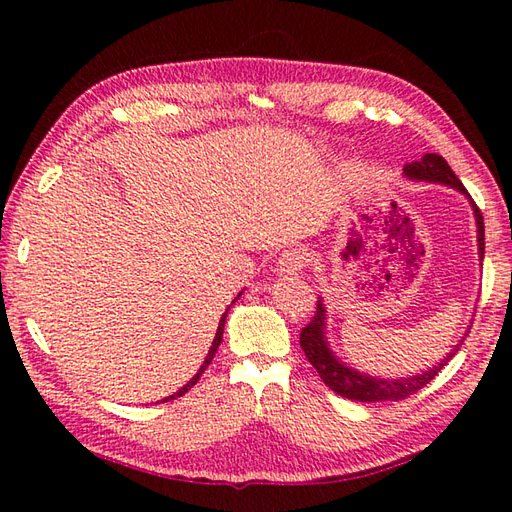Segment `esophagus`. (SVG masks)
<instances>
[{
	"mask_svg": "<svg viewBox=\"0 0 512 512\" xmlns=\"http://www.w3.org/2000/svg\"><path fill=\"white\" fill-rule=\"evenodd\" d=\"M310 264V253L303 246H290L279 257V273L297 275Z\"/></svg>",
	"mask_w": 512,
	"mask_h": 512,
	"instance_id": "obj_1",
	"label": "esophagus"
}]
</instances>
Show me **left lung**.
Listing matches in <instances>:
<instances>
[{
    "instance_id": "8db88e82",
    "label": "left lung",
    "mask_w": 512,
    "mask_h": 512,
    "mask_svg": "<svg viewBox=\"0 0 512 512\" xmlns=\"http://www.w3.org/2000/svg\"><path fill=\"white\" fill-rule=\"evenodd\" d=\"M405 176L413 178V180L449 184V187L469 195V191L464 189V184L460 182V178L455 176L453 169L449 167V162L438 154H424L418 162L405 165ZM469 200L473 204L475 220H477V242H480V257L484 259V217H482V211L477 209V204L473 202L471 195H469ZM323 328H325V308H323L321 301H317V312H314L312 321L301 330V336H299V343L303 347V352H306L310 365L317 369L325 385H328L332 391H336L339 396L350 398V400H358V402L405 400L407 396L416 394V391H420L422 387H427L431 380L438 376L440 369L451 361L455 352H458L460 345H462V343L455 345L453 350L449 352V356L444 358L442 363H438L436 367H431L429 372H422V374L411 376V378L385 380V378L365 376L361 372H356V369H350V367H345L343 363L336 361L334 354L330 352L328 343H325Z\"/></svg>"
}]
</instances>
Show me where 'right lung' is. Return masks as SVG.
<instances>
[{
    "label": "right lung",
    "mask_w": 512,
    "mask_h": 512,
    "mask_svg": "<svg viewBox=\"0 0 512 512\" xmlns=\"http://www.w3.org/2000/svg\"><path fill=\"white\" fill-rule=\"evenodd\" d=\"M228 312V310H226ZM226 312L222 314V319H220V328H217V334H215V339H213V345H211V350H209V354H206V358H204V363H202V367L198 369V374H195L191 380H189V383L187 385H184L182 389H178L176 391V394H173V396H167L165 400H176L178 396H184V394H187V391L195 385V383H198V380H200V376L204 374V369L206 367H209L211 365V361H213V356H215V352H217V347H220V343H222V334H224V321H226Z\"/></svg>",
    "instance_id": "right-lung-1"
}]
</instances>
